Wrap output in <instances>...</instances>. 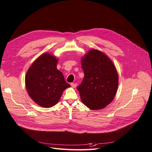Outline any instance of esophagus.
<instances>
[{
  "label": "esophagus",
  "mask_w": 152,
  "mask_h": 152,
  "mask_svg": "<svg viewBox=\"0 0 152 152\" xmlns=\"http://www.w3.org/2000/svg\"><path fill=\"white\" fill-rule=\"evenodd\" d=\"M71 86H72V88H76V86H77V84H76V83H71Z\"/></svg>",
  "instance_id": "obj_1"
}]
</instances>
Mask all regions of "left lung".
Returning a JSON list of instances; mask_svg holds the SVG:
<instances>
[{
  "label": "left lung",
  "instance_id": "obj_1",
  "mask_svg": "<svg viewBox=\"0 0 152 152\" xmlns=\"http://www.w3.org/2000/svg\"><path fill=\"white\" fill-rule=\"evenodd\" d=\"M84 77L77 87L82 102L89 109H104L113 100L118 87V74L104 53L91 50L81 60Z\"/></svg>",
  "mask_w": 152,
  "mask_h": 152
}]
</instances>
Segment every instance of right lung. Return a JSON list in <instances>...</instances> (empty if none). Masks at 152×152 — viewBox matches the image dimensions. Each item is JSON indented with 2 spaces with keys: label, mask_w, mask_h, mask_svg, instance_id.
Instances as JSON below:
<instances>
[{
  "label": "right lung",
  "mask_w": 152,
  "mask_h": 152,
  "mask_svg": "<svg viewBox=\"0 0 152 152\" xmlns=\"http://www.w3.org/2000/svg\"><path fill=\"white\" fill-rule=\"evenodd\" d=\"M57 61L54 56L44 53L32 64L26 75L28 95L38 105L45 108L56 105L64 90L71 86L57 69Z\"/></svg>",
  "instance_id": "obj_1"
}]
</instances>
